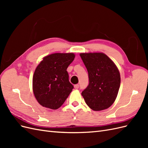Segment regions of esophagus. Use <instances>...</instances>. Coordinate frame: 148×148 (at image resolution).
Listing matches in <instances>:
<instances>
[{"label":"esophagus","instance_id":"esophagus-1","mask_svg":"<svg viewBox=\"0 0 148 148\" xmlns=\"http://www.w3.org/2000/svg\"><path fill=\"white\" fill-rule=\"evenodd\" d=\"M74 88L75 89H78L79 88V84H75L74 86Z\"/></svg>","mask_w":148,"mask_h":148}]
</instances>
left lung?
Wrapping results in <instances>:
<instances>
[{
	"label": "left lung",
	"mask_w": 148,
	"mask_h": 148,
	"mask_svg": "<svg viewBox=\"0 0 148 148\" xmlns=\"http://www.w3.org/2000/svg\"><path fill=\"white\" fill-rule=\"evenodd\" d=\"M87 69L88 87L82 92L86 104L92 110L109 108L116 99L120 85V75L114 62L102 52L79 54Z\"/></svg>",
	"instance_id": "1"
}]
</instances>
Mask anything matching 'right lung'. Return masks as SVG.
I'll use <instances>...</instances> for the list:
<instances>
[{
	"label": "right lung",
	"instance_id": "1",
	"mask_svg": "<svg viewBox=\"0 0 148 148\" xmlns=\"http://www.w3.org/2000/svg\"><path fill=\"white\" fill-rule=\"evenodd\" d=\"M73 53H54L43 58L33 77V91L39 104L56 110L64 104L73 89L66 69Z\"/></svg>",
	"mask_w": 148,
	"mask_h": 148
}]
</instances>
